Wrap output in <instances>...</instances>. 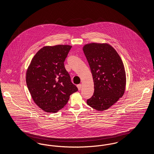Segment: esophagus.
<instances>
[{"label": "esophagus", "instance_id": "esophagus-1", "mask_svg": "<svg viewBox=\"0 0 154 154\" xmlns=\"http://www.w3.org/2000/svg\"><path fill=\"white\" fill-rule=\"evenodd\" d=\"M77 88L79 89V90H80L81 88V84H78L77 85Z\"/></svg>", "mask_w": 154, "mask_h": 154}]
</instances>
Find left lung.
I'll return each mask as SVG.
<instances>
[{"instance_id": "obj_1", "label": "left lung", "mask_w": 154, "mask_h": 154, "mask_svg": "<svg viewBox=\"0 0 154 154\" xmlns=\"http://www.w3.org/2000/svg\"><path fill=\"white\" fill-rule=\"evenodd\" d=\"M83 51L94 82V93L87 103L95 110H107L124 94L126 73L123 62L109 44H86Z\"/></svg>"}]
</instances>
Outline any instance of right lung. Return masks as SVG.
<instances>
[{
    "label": "right lung",
    "instance_id": "right-lung-1",
    "mask_svg": "<svg viewBox=\"0 0 154 154\" xmlns=\"http://www.w3.org/2000/svg\"><path fill=\"white\" fill-rule=\"evenodd\" d=\"M71 48L69 45L44 47L34 56L27 70L26 81L30 94L45 112L58 111L70 95L78 91L64 66Z\"/></svg>",
    "mask_w": 154,
    "mask_h": 154
}]
</instances>
